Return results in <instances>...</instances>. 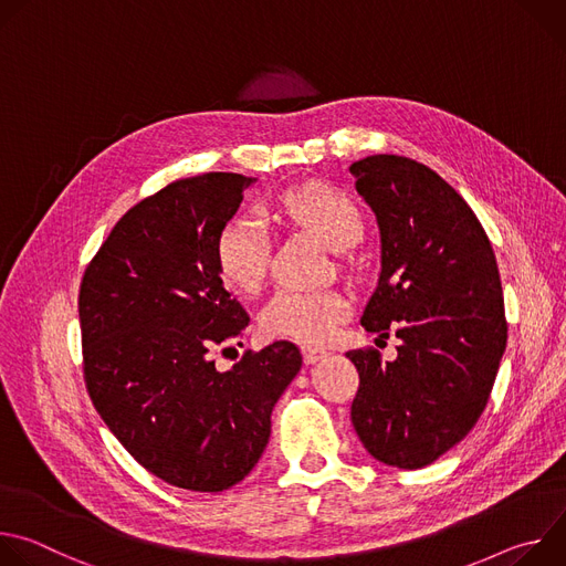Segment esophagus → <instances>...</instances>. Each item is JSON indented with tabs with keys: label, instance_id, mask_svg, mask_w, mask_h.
<instances>
[{
	"label": "esophagus",
	"instance_id": "34e87169",
	"mask_svg": "<svg viewBox=\"0 0 566 566\" xmlns=\"http://www.w3.org/2000/svg\"><path fill=\"white\" fill-rule=\"evenodd\" d=\"M302 356H304V363H306V365H315V363H319V360H325V358L329 356V352L322 349V347L304 345V347H302Z\"/></svg>",
	"mask_w": 566,
	"mask_h": 566
}]
</instances>
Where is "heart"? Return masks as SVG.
Here are the masks:
<instances>
[{"mask_svg": "<svg viewBox=\"0 0 566 566\" xmlns=\"http://www.w3.org/2000/svg\"><path fill=\"white\" fill-rule=\"evenodd\" d=\"M273 210L311 230L322 244L345 251L363 232V219L354 201L329 186L306 184L280 195ZM271 239L264 226L251 217L228 221L214 241V260L221 277L241 293H255L269 271ZM349 313V302L338 291L280 289L262 311V332L271 338L297 343L327 340Z\"/></svg>", "mask_w": 566, "mask_h": 566, "instance_id": "1", "label": "heart"}]
</instances>
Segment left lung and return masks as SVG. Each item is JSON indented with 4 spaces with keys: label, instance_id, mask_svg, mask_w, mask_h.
I'll list each match as a JSON object with an SVG mask.
<instances>
[{
    "label": "left lung",
    "instance_id": "left-lung-1",
    "mask_svg": "<svg viewBox=\"0 0 566 566\" xmlns=\"http://www.w3.org/2000/svg\"><path fill=\"white\" fill-rule=\"evenodd\" d=\"M380 232V273L360 325L396 329L391 363L347 352L360 376L352 423L385 465L417 470L457 446L486 408L506 352L502 280L486 230L434 170L376 154L349 166Z\"/></svg>",
    "mask_w": 566,
    "mask_h": 566
}]
</instances>
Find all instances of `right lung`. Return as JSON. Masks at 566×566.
Listing matches in <instances>:
<instances>
[{"mask_svg":"<svg viewBox=\"0 0 566 566\" xmlns=\"http://www.w3.org/2000/svg\"><path fill=\"white\" fill-rule=\"evenodd\" d=\"M255 181L208 172L143 199L80 284L94 408L143 468L186 491L221 493L255 468L275 402L302 367L289 340L228 371L210 358L251 322L223 286L214 241Z\"/></svg>","mask_w":566,"mask_h":566,"instance_id":"obj_1","label":"right lung"}]
</instances>
